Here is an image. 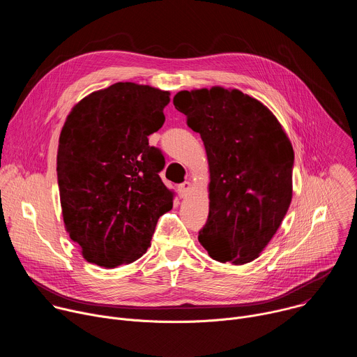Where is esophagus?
Wrapping results in <instances>:
<instances>
[{
    "mask_svg": "<svg viewBox=\"0 0 357 357\" xmlns=\"http://www.w3.org/2000/svg\"><path fill=\"white\" fill-rule=\"evenodd\" d=\"M190 189H192V183H190V182H183V183H181V185L178 186V190H179V193H181L182 197L186 196V195L190 192Z\"/></svg>",
    "mask_w": 357,
    "mask_h": 357,
    "instance_id": "1",
    "label": "esophagus"
}]
</instances>
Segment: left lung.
<instances>
[{
  "mask_svg": "<svg viewBox=\"0 0 357 357\" xmlns=\"http://www.w3.org/2000/svg\"><path fill=\"white\" fill-rule=\"evenodd\" d=\"M174 106L200 134L208 155L209 216L199 243L216 261L250 263L291 205V141L268 107L237 89L182 90Z\"/></svg>",
  "mask_w": 357,
  "mask_h": 357,
  "instance_id": "8db88e82",
  "label": "left lung"
}]
</instances>
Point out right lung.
<instances>
[{"instance_id": "add662e5", "label": "right lung", "mask_w": 357, "mask_h": 357, "mask_svg": "<svg viewBox=\"0 0 357 357\" xmlns=\"http://www.w3.org/2000/svg\"><path fill=\"white\" fill-rule=\"evenodd\" d=\"M169 91L119 82L72 109L59 137L56 171L65 229L86 261L114 268L151 245L174 192L160 178L164 155L149 146Z\"/></svg>"}]
</instances>
